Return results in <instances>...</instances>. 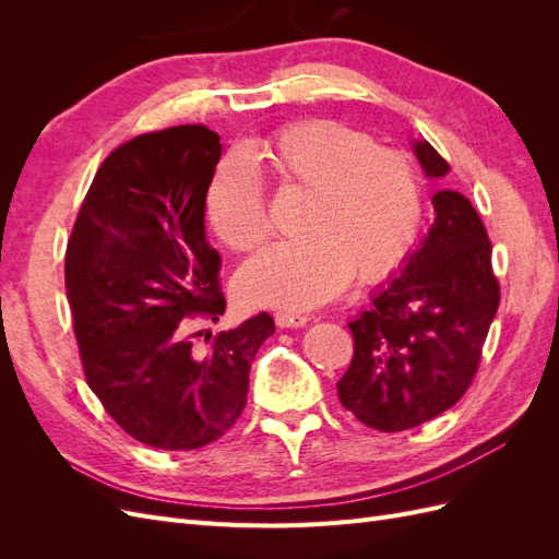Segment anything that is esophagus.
I'll list each match as a JSON object with an SVG mask.
<instances>
[{
    "label": "esophagus",
    "mask_w": 559,
    "mask_h": 559,
    "mask_svg": "<svg viewBox=\"0 0 559 559\" xmlns=\"http://www.w3.org/2000/svg\"><path fill=\"white\" fill-rule=\"evenodd\" d=\"M275 321H277V326L280 329H300V326H306L308 321H310V317H306V314H296V312H275Z\"/></svg>",
    "instance_id": "34e87169"
}]
</instances>
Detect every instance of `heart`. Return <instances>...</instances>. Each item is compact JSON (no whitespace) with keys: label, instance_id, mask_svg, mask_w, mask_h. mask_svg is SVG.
<instances>
[{"label":"heart","instance_id":"1","mask_svg":"<svg viewBox=\"0 0 559 559\" xmlns=\"http://www.w3.org/2000/svg\"><path fill=\"white\" fill-rule=\"evenodd\" d=\"M249 160L282 193H306L302 235L265 247L238 275L247 306L308 310L354 275L376 282L403 261L421 224V181L413 160L376 146L366 132L326 118L298 121L249 148ZM214 233L235 251L270 235L263 181L247 160L216 167L207 189Z\"/></svg>","mask_w":559,"mask_h":559}]
</instances>
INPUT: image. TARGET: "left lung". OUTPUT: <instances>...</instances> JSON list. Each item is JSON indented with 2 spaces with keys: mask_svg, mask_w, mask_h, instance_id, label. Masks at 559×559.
I'll use <instances>...</instances> for the list:
<instances>
[{
  "mask_svg": "<svg viewBox=\"0 0 559 559\" xmlns=\"http://www.w3.org/2000/svg\"><path fill=\"white\" fill-rule=\"evenodd\" d=\"M415 154L429 177L450 173L429 142H417ZM431 202L425 245L347 324L354 354L337 396L361 425L384 433L429 421L466 394L501 300L492 242L471 200L438 191Z\"/></svg>",
  "mask_w": 559,
  "mask_h": 559,
  "instance_id": "obj_1",
  "label": "left lung"
}]
</instances>
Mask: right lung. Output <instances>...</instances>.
<instances>
[{"label":"right lung","mask_w":559,"mask_h":559,"mask_svg":"<svg viewBox=\"0 0 559 559\" xmlns=\"http://www.w3.org/2000/svg\"><path fill=\"white\" fill-rule=\"evenodd\" d=\"M218 134L177 126L140 134L105 158L64 253V286L86 382L134 441L198 450L247 405L249 370L275 331L267 312L195 349V319L226 312L222 257L205 200Z\"/></svg>","instance_id":"right-lung-1"}]
</instances>
